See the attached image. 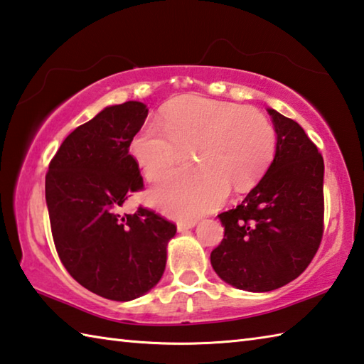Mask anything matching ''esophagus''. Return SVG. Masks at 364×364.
Instances as JSON below:
<instances>
[{
	"label": "esophagus",
	"mask_w": 364,
	"mask_h": 364,
	"mask_svg": "<svg viewBox=\"0 0 364 364\" xmlns=\"http://www.w3.org/2000/svg\"><path fill=\"white\" fill-rule=\"evenodd\" d=\"M196 226V220H191V221H178V230L180 232H186V230L193 229Z\"/></svg>",
	"instance_id": "34e87169"
}]
</instances>
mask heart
Returning a JSON list of instances; mask_svg holds the SVG:
<instances>
[{
	"label": "heart",
	"instance_id": "1",
	"mask_svg": "<svg viewBox=\"0 0 364 364\" xmlns=\"http://www.w3.org/2000/svg\"><path fill=\"white\" fill-rule=\"evenodd\" d=\"M132 143V154L151 183H159L188 157L151 199L165 213L196 218L218 207L232 188L245 193L266 175L277 153V130L259 109L191 97L170 103Z\"/></svg>",
	"mask_w": 364,
	"mask_h": 364
}]
</instances>
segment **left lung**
Segmentation results:
<instances>
[{
    "mask_svg": "<svg viewBox=\"0 0 364 364\" xmlns=\"http://www.w3.org/2000/svg\"><path fill=\"white\" fill-rule=\"evenodd\" d=\"M267 111L277 130L274 162L245 200L218 215L224 239L210 255L224 282L257 293L297 279L325 230L323 156L299 124Z\"/></svg>",
    "mask_w": 364,
    "mask_h": 364,
    "instance_id": "8db88e82",
    "label": "left lung"
}]
</instances>
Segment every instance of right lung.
<instances>
[{
  "label": "right lung",
  "instance_id": "right-lung-1",
  "mask_svg": "<svg viewBox=\"0 0 364 364\" xmlns=\"http://www.w3.org/2000/svg\"><path fill=\"white\" fill-rule=\"evenodd\" d=\"M148 116L146 105L105 108L65 138L46 173L52 239L79 285L105 299L130 301L161 280L175 223L138 207L121 213L143 176L129 153Z\"/></svg>",
  "mask_w": 364,
  "mask_h": 364
}]
</instances>
